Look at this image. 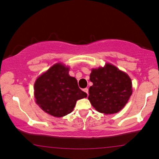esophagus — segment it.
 Returning a JSON list of instances; mask_svg holds the SVG:
<instances>
[{
  "label": "esophagus",
  "mask_w": 159,
  "mask_h": 159,
  "mask_svg": "<svg viewBox=\"0 0 159 159\" xmlns=\"http://www.w3.org/2000/svg\"><path fill=\"white\" fill-rule=\"evenodd\" d=\"M84 91L85 93H87V95H89V90H88V88H84Z\"/></svg>",
  "instance_id": "34e87169"
}]
</instances>
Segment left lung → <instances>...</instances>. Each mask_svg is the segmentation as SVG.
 Returning <instances> with one entry per match:
<instances>
[{"instance_id":"8db88e82","label":"left lung","mask_w":159,"mask_h":159,"mask_svg":"<svg viewBox=\"0 0 159 159\" xmlns=\"http://www.w3.org/2000/svg\"><path fill=\"white\" fill-rule=\"evenodd\" d=\"M90 80L93 84L89 89L88 99L100 113H117L123 108L132 95L130 78L111 64L93 69Z\"/></svg>"}]
</instances>
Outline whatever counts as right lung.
<instances>
[{
  "instance_id": "1",
  "label": "right lung",
  "mask_w": 159,
  "mask_h": 159,
  "mask_svg": "<svg viewBox=\"0 0 159 159\" xmlns=\"http://www.w3.org/2000/svg\"><path fill=\"white\" fill-rule=\"evenodd\" d=\"M34 96L45 112L61 117L70 114L77 100L87 94L78 87L77 80L69 76L68 67L57 63L37 78Z\"/></svg>"
}]
</instances>
